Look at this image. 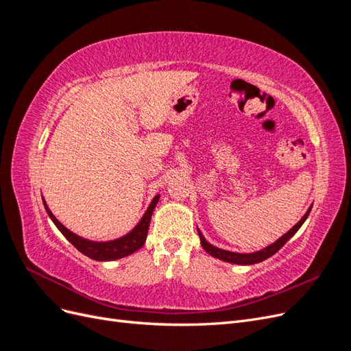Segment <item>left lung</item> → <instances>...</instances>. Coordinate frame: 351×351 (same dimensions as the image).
I'll return each instance as SVG.
<instances>
[{
	"label": "left lung",
	"instance_id": "left-lung-1",
	"mask_svg": "<svg viewBox=\"0 0 351 351\" xmlns=\"http://www.w3.org/2000/svg\"><path fill=\"white\" fill-rule=\"evenodd\" d=\"M312 206L313 205L309 206V209L306 210V214L302 217V219L297 222V224L293 228H290V231H287L285 234L281 236L277 241L269 244V246H267V247L258 250V252H253V253H236V252L219 249L217 246H212L210 243H208L206 239L204 237V234H202V232L197 230V234L200 237V244H202V247H204L210 254V256H214V258H217L219 261L236 263V265H254V263H259V262H262L265 259L271 258L272 254L277 253L284 246V244L289 241L295 234L297 231H299V228L303 226V222L307 219V217H309L311 210H312Z\"/></svg>",
	"mask_w": 351,
	"mask_h": 351
}]
</instances>
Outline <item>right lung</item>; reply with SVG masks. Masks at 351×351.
Instances as JSON below:
<instances>
[{
    "instance_id": "obj_1",
    "label": "right lung",
    "mask_w": 351,
    "mask_h": 351,
    "mask_svg": "<svg viewBox=\"0 0 351 351\" xmlns=\"http://www.w3.org/2000/svg\"><path fill=\"white\" fill-rule=\"evenodd\" d=\"M42 200H44V206L47 209V214L49 215L52 222H54L56 227L61 231V234L64 236L74 247H76L79 252H82L83 254H86L88 258H90L93 261L107 262V261H117V259L129 256V254L134 253L136 250H139L143 246L146 241L147 230H149V222H151V218L154 214V209L159 200V195H156L152 199L149 208L146 209L141 221L137 222V226L130 232H127L125 236H123L120 239L110 240V241H92V240L83 239L77 234H74L73 231L66 228L54 217V214L49 210L45 199H42Z\"/></svg>"
}]
</instances>
